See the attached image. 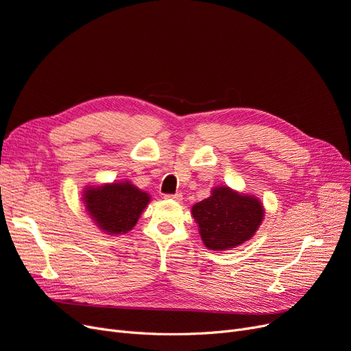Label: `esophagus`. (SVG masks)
Instances as JSON below:
<instances>
[{
    "instance_id": "34e87169",
    "label": "esophagus",
    "mask_w": 351,
    "mask_h": 351,
    "mask_svg": "<svg viewBox=\"0 0 351 351\" xmlns=\"http://www.w3.org/2000/svg\"><path fill=\"white\" fill-rule=\"evenodd\" d=\"M163 198L175 201V202H180V201H182V193H175V195H165Z\"/></svg>"
}]
</instances>
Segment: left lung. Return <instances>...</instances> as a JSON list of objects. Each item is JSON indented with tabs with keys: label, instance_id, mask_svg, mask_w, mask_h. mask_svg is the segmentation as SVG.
Wrapping results in <instances>:
<instances>
[{
	"label": "left lung",
	"instance_id": "obj_1",
	"mask_svg": "<svg viewBox=\"0 0 351 351\" xmlns=\"http://www.w3.org/2000/svg\"><path fill=\"white\" fill-rule=\"evenodd\" d=\"M191 213L205 247L224 252L256 234L265 218V206L256 195L223 185L213 188L211 195L193 205Z\"/></svg>",
	"mask_w": 351,
	"mask_h": 351
}]
</instances>
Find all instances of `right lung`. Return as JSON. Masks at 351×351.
<instances>
[{
    "label": "right lung",
    "instance_id": "right-lung-1",
    "mask_svg": "<svg viewBox=\"0 0 351 351\" xmlns=\"http://www.w3.org/2000/svg\"><path fill=\"white\" fill-rule=\"evenodd\" d=\"M82 202L93 223L108 236L127 234L137 224L150 195L130 180L85 186Z\"/></svg>",
    "mask_w": 351,
    "mask_h": 351
}]
</instances>
